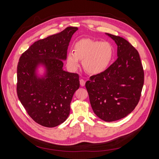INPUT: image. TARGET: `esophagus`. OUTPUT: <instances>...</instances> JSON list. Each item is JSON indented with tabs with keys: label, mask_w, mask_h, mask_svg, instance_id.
Listing matches in <instances>:
<instances>
[{
	"label": "esophagus",
	"mask_w": 159,
	"mask_h": 159,
	"mask_svg": "<svg viewBox=\"0 0 159 159\" xmlns=\"http://www.w3.org/2000/svg\"><path fill=\"white\" fill-rule=\"evenodd\" d=\"M80 85L81 86H84L85 85V80H83V79H81L80 80Z\"/></svg>",
	"instance_id": "1"
}]
</instances>
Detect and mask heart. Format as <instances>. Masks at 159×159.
Wrapping results in <instances>:
<instances>
[{"mask_svg":"<svg viewBox=\"0 0 159 159\" xmlns=\"http://www.w3.org/2000/svg\"><path fill=\"white\" fill-rule=\"evenodd\" d=\"M113 54V48L109 42L85 38L75 43L74 52H68L67 64L71 70H75L79 67L81 60L86 71L98 74L108 68Z\"/></svg>","mask_w":159,"mask_h":159,"instance_id":"heart-1","label":"heart"}]
</instances>
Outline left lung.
<instances>
[{"label": "left lung", "instance_id": "obj_1", "mask_svg": "<svg viewBox=\"0 0 159 159\" xmlns=\"http://www.w3.org/2000/svg\"><path fill=\"white\" fill-rule=\"evenodd\" d=\"M117 46V59L85 83L94 113L111 122L131 113L138 104L144 84V71L138 51L123 38L106 33Z\"/></svg>", "mask_w": 159, "mask_h": 159}]
</instances>
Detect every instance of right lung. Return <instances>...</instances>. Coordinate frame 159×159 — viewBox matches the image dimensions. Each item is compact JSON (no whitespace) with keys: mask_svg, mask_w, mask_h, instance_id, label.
Wrapping results in <instances>:
<instances>
[{"mask_svg":"<svg viewBox=\"0 0 159 159\" xmlns=\"http://www.w3.org/2000/svg\"><path fill=\"white\" fill-rule=\"evenodd\" d=\"M69 26L60 33L38 40L21 55L17 66V95L30 117L46 127H54L69 116L70 103L80 88L79 75L63 70L72 35ZM46 72L39 77L36 70Z\"/></svg>","mask_w":159,"mask_h":159,"instance_id":"1","label":"right lung"}]
</instances>
